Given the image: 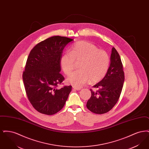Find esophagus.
<instances>
[{
    "instance_id": "obj_1",
    "label": "esophagus",
    "mask_w": 149,
    "mask_h": 149,
    "mask_svg": "<svg viewBox=\"0 0 149 149\" xmlns=\"http://www.w3.org/2000/svg\"><path fill=\"white\" fill-rule=\"evenodd\" d=\"M72 88H73L74 89H75V90H77V91H80V90L81 89L80 88H78V87H76V86H72Z\"/></svg>"
}]
</instances>
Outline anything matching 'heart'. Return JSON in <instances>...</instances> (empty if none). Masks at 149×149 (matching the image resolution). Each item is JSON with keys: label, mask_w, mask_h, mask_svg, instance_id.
Here are the masks:
<instances>
[{"label": "heart", "mask_w": 149, "mask_h": 149, "mask_svg": "<svg viewBox=\"0 0 149 149\" xmlns=\"http://www.w3.org/2000/svg\"><path fill=\"white\" fill-rule=\"evenodd\" d=\"M79 61L80 69L71 73L67 79L76 87H81L89 80L92 83L101 81L106 75L110 65V57L106 51L86 41L75 43L69 52L61 56L60 65L64 73L69 75L74 69L75 62Z\"/></svg>", "instance_id": "obj_1"}]
</instances>
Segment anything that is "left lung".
<instances>
[{"instance_id":"left-lung-1","label":"left lung","mask_w":149,"mask_h":149,"mask_svg":"<svg viewBox=\"0 0 149 149\" xmlns=\"http://www.w3.org/2000/svg\"><path fill=\"white\" fill-rule=\"evenodd\" d=\"M125 81L123 67L120 56L114 47L112 48L111 64L106 75L91 89L92 95L86 103L87 108L95 114L109 112L117 103Z\"/></svg>"}]
</instances>
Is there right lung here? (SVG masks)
I'll return each instance as SVG.
<instances>
[{"instance_id": "add662e5", "label": "right lung", "mask_w": 149, "mask_h": 149, "mask_svg": "<svg viewBox=\"0 0 149 149\" xmlns=\"http://www.w3.org/2000/svg\"><path fill=\"white\" fill-rule=\"evenodd\" d=\"M74 40L66 37H51L37 43L27 60L23 80L27 96L37 111L52 115L64 106L72 86L57 88L65 79L60 73V58L64 47Z\"/></svg>"}]
</instances>
